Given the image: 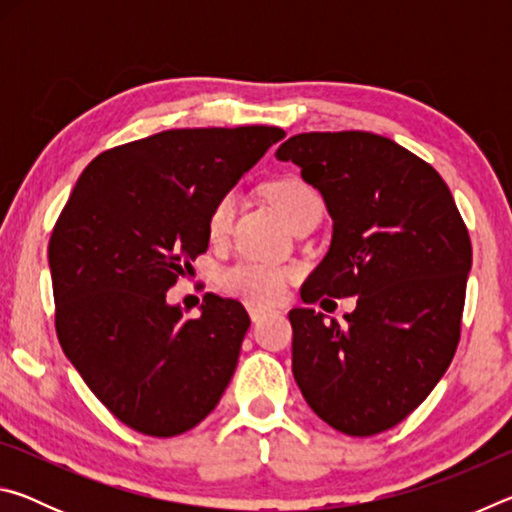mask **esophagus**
<instances>
[{"mask_svg": "<svg viewBox=\"0 0 512 512\" xmlns=\"http://www.w3.org/2000/svg\"><path fill=\"white\" fill-rule=\"evenodd\" d=\"M248 314H250V318H253V323H257L259 318H264L266 314H268V309L266 307H257V305H250L248 307Z\"/></svg>", "mask_w": 512, "mask_h": 512, "instance_id": "1", "label": "esophagus"}]
</instances>
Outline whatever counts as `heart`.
Wrapping results in <instances>:
<instances>
[{
	"mask_svg": "<svg viewBox=\"0 0 512 512\" xmlns=\"http://www.w3.org/2000/svg\"><path fill=\"white\" fill-rule=\"evenodd\" d=\"M268 201L275 205V210L284 216L291 228L300 221L309 219V216H320L323 212V201H320L318 192L305 180L284 176L275 178L266 185ZM237 210V192L228 189L212 203L210 212H207V237L212 241H219L228 235L232 219H235ZM293 277L289 266H277L266 262H237L228 268H223L219 275V287L230 298H239L248 302V305H275L287 293V284Z\"/></svg>",
	"mask_w": 512,
	"mask_h": 512,
	"instance_id": "b5f03b06",
	"label": "heart"
}]
</instances>
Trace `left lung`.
<instances>
[{"instance_id":"obj_1","label":"left lung","mask_w":512,"mask_h":512,"mask_svg":"<svg viewBox=\"0 0 512 512\" xmlns=\"http://www.w3.org/2000/svg\"><path fill=\"white\" fill-rule=\"evenodd\" d=\"M275 158L298 164L334 219L302 300L357 296L348 325L289 311L293 377L329 427L375 436L418 409L454 359L470 232L438 171L388 137L300 133Z\"/></svg>"}]
</instances>
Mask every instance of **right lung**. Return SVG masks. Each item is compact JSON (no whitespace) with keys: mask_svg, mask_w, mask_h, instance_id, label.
I'll list each match as a JSON object with an SVG mask.
<instances>
[{"mask_svg":"<svg viewBox=\"0 0 512 512\" xmlns=\"http://www.w3.org/2000/svg\"><path fill=\"white\" fill-rule=\"evenodd\" d=\"M275 126L176 128L97 155L49 239L60 348L126 427L171 438L205 420L235 375L244 305L205 293L201 316L167 291L210 244L207 212Z\"/></svg>","mask_w":512,"mask_h":512,"instance_id":"obj_1","label":"right lung"}]
</instances>
